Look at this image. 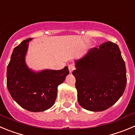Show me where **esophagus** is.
I'll return each mask as SVG.
<instances>
[{"mask_svg":"<svg viewBox=\"0 0 135 135\" xmlns=\"http://www.w3.org/2000/svg\"><path fill=\"white\" fill-rule=\"evenodd\" d=\"M68 68L70 70V72L71 73L75 69V66L74 64H70L68 65Z\"/></svg>","mask_w":135,"mask_h":135,"instance_id":"esophagus-1","label":"esophagus"}]
</instances>
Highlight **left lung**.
Returning a JSON list of instances; mask_svg holds the SVG:
<instances>
[{
    "instance_id": "1",
    "label": "left lung",
    "mask_w": 135,
    "mask_h": 135,
    "mask_svg": "<svg viewBox=\"0 0 135 135\" xmlns=\"http://www.w3.org/2000/svg\"><path fill=\"white\" fill-rule=\"evenodd\" d=\"M78 101L91 111H102L119 99L127 85L125 64L117 44L104 42L75 61Z\"/></svg>"
}]
</instances>
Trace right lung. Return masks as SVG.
I'll return each instance as SVG.
<instances>
[{
    "mask_svg": "<svg viewBox=\"0 0 135 135\" xmlns=\"http://www.w3.org/2000/svg\"><path fill=\"white\" fill-rule=\"evenodd\" d=\"M28 38L14 49L7 66L6 85L12 99L22 108L32 112L52 107L57 97V86L69 74L68 68L61 70H44L34 73L25 64Z\"/></svg>",
    "mask_w": 135,
    "mask_h": 135,
    "instance_id": "1",
    "label": "right lung"
}]
</instances>
